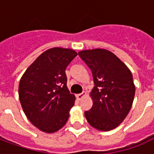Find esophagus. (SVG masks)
I'll use <instances>...</instances> for the list:
<instances>
[{
  "label": "esophagus",
  "mask_w": 154,
  "mask_h": 154,
  "mask_svg": "<svg viewBox=\"0 0 154 154\" xmlns=\"http://www.w3.org/2000/svg\"><path fill=\"white\" fill-rule=\"evenodd\" d=\"M85 96H86V92H85V91H82V93L77 94V97L78 98V99H79V100H81V99H82V98L83 97H85Z\"/></svg>",
  "instance_id": "1"
}]
</instances>
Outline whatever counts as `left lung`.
I'll use <instances>...</instances> for the list:
<instances>
[{
    "label": "left lung",
    "mask_w": 154,
    "mask_h": 154,
    "mask_svg": "<svg viewBox=\"0 0 154 154\" xmlns=\"http://www.w3.org/2000/svg\"><path fill=\"white\" fill-rule=\"evenodd\" d=\"M91 71L95 87L91 92L93 105L85 111L95 129L109 131L125 119L135 94L133 76L126 65L111 52L97 48L78 53Z\"/></svg>",
    "instance_id": "8db88e82"
}]
</instances>
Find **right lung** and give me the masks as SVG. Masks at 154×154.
Instances as JSON below:
<instances>
[{
	"label": "right lung",
	"mask_w": 154,
	"mask_h": 154,
	"mask_svg": "<svg viewBox=\"0 0 154 154\" xmlns=\"http://www.w3.org/2000/svg\"><path fill=\"white\" fill-rule=\"evenodd\" d=\"M77 55L68 48H50L37 57L20 79L19 97L23 110L44 132H56L67 123L75 97L67 89L65 70Z\"/></svg>",
	"instance_id": "right-lung-1"
}]
</instances>
